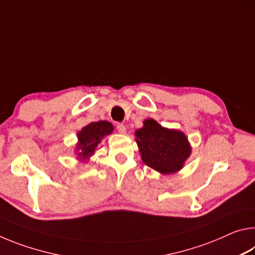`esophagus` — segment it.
Returning a JSON list of instances; mask_svg holds the SVG:
<instances>
[{
  "label": "esophagus",
  "mask_w": 255,
  "mask_h": 255,
  "mask_svg": "<svg viewBox=\"0 0 255 255\" xmlns=\"http://www.w3.org/2000/svg\"><path fill=\"white\" fill-rule=\"evenodd\" d=\"M117 130L120 132V133H126V126L123 124H118L117 125Z\"/></svg>",
  "instance_id": "34e87169"
}]
</instances>
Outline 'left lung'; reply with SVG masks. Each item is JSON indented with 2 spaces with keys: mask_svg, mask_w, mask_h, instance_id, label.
I'll list each match as a JSON object with an SVG mask.
<instances>
[{
  "mask_svg": "<svg viewBox=\"0 0 255 255\" xmlns=\"http://www.w3.org/2000/svg\"><path fill=\"white\" fill-rule=\"evenodd\" d=\"M135 136L141 161L164 175L182 170L192 152L184 132L163 127L152 118L144 120Z\"/></svg>",
  "mask_w": 255,
  "mask_h": 255,
  "instance_id": "8db88e82",
  "label": "left lung"
}]
</instances>
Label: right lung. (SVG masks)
Returning a JSON list of instances; mask_svg holds the SVG:
<instances>
[{"label": "right lung", "instance_id": "right-lung-1", "mask_svg": "<svg viewBox=\"0 0 255 255\" xmlns=\"http://www.w3.org/2000/svg\"><path fill=\"white\" fill-rule=\"evenodd\" d=\"M114 129V125L107 120H100L84 126L77 132V143L74 148L76 158L84 163L89 162L97 150L98 145L106 136L112 133Z\"/></svg>", "mask_w": 255, "mask_h": 255}]
</instances>
